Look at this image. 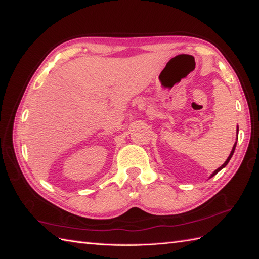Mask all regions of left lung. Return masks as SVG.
I'll list each match as a JSON object with an SVG mask.
<instances>
[{"label": "left lung", "instance_id": "obj_1", "mask_svg": "<svg viewBox=\"0 0 259 259\" xmlns=\"http://www.w3.org/2000/svg\"><path fill=\"white\" fill-rule=\"evenodd\" d=\"M237 132H238V129H237ZM235 147H236V143H235V144H234V147H233V149H232V152H231V154H230V157H228V158H227V160H226V161L224 162V164H223V165H222V166H220L218 170H215V171L213 172V174H212V176H211V178H212V177H214L216 173H219V172H220V171H221L222 169H223V167H225V166L227 165V163H228V162H230V160H231V158H232V155H233L234 151H235Z\"/></svg>", "mask_w": 259, "mask_h": 259}]
</instances>
